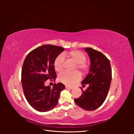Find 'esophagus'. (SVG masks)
Here are the masks:
<instances>
[{
	"label": "esophagus",
	"instance_id": "34e87169",
	"mask_svg": "<svg viewBox=\"0 0 134 134\" xmlns=\"http://www.w3.org/2000/svg\"><path fill=\"white\" fill-rule=\"evenodd\" d=\"M65 89H66V90H71V89H72V87H70V86H65Z\"/></svg>",
	"mask_w": 134,
	"mask_h": 134
}]
</instances>
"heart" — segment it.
<instances>
[{"mask_svg":"<svg viewBox=\"0 0 134 134\" xmlns=\"http://www.w3.org/2000/svg\"><path fill=\"white\" fill-rule=\"evenodd\" d=\"M65 58L73 61L75 63L74 69H78L83 74L86 73L89 70V65L86 62L87 57L82 51L78 50H72L68 52H64L63 54L59 55L54 60V67L55 70L57 72H61L63 70V64ZM82 78L80 72L78 71L73 72H62L59 76V80L63 83L72 86L76 82L79 81Z\"/></svg>","mask_w":134,"mask_h":134,"instance_id":"1","label":"heart"}]
</instances>
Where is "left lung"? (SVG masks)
I'll return each mask as SVG.
<instances>
[{"label":"left lung","mask_w":134,"mask_h":134,"mask_svg":"<svg viewBox=\"0 0 134 134\" xmlns=\"http://www.w3.org/2000/svg\"><path fill=\"white\" fill-rule=\"evenodd\" d=\"M91 60V65L87 76L82 82L83 86L89 87L78 98L75 103L87 111H93L99 107L106 99L110 88L112 70L109 60L100 52L92 48H85Z\"/></svg>","instance_id":"obj_1"}]
</instances>
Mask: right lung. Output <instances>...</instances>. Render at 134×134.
I'll return each instance as SVG.
<instances>
[{
  "mask_svg": "<svg viewBox=\"0 0 134 134\" xmlns=\"http://www.w3.org/2000/svg\"><path fill=\"white\" fill-rule=\"evenodd\" d=\"M64 50L62 47L45 44L31 51L24 61L21 73L23 91L27 102L36 111L46 112L54 108L61 91L65 89L62 83H55L52 88L44 86L45 81L56 78L54 60Z\"/></svg>",
  "mask_w": 134,
  "mask_h": 134,
  "instance_id": "obj_1",
  "label": "right lung"
}]
</instances>
